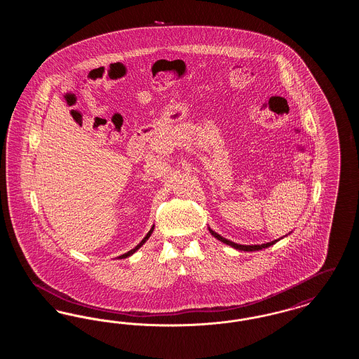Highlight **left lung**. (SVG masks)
<instances>
[{"instance_id":"1","label":"left lung","mask_w":359,"mask_h":359,"mask_svg":"<svg viewBox=\"0 0 359 359\" xmlns=\"http://www.w3.org/2000/svg\"><path fill=\"white\" fill-rule=\"evenodd\" d=\"M208 230H210L211 236H214L215 238L219 239V241L223 242V243H226V245H230L231 248H234V249H238V250H243V252H255V250H261V249H265V248H269V246H272L273 243L277 242V239H276V241L268 242V243H262V245H238V243H236V242H231V241H229V239L223 238V237H221L219 234H217L215 231H212L211 229H208Z\"/></svg>"}]
</instances>
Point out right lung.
Instances as JSON below:
<instances>
[{"instance_id":"add662e5","label":"right lung","mask_w":359,"mask_h":359,"mask_svg":"<svg viewBox=\"0 0 359 359\" xmlns=\"http://www.w3.org/2000/svg\"><path fill=\"white\" fill-rule=\"evenodd\" d=\"M154 226H152V229H151V230H149V233H148V234H147V236H145V238L142 239V241H141V242H140V243H138V245H137V246H136V248H135V249H132V250H129V252H128V253H125V255H122V256L118 257V258H126V257L132 256V255H133V253H135V252H136V250H138V249H140V248H141V246H142V245H144V243H145V242H147V239H148V238H149V237H151V234H152V233H154Z\"/></svg>"}]
</instances>
